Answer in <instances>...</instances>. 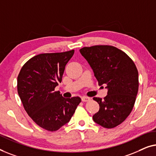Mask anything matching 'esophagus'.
<instances>
[{
  "label": "esophagus",
  "mask_w": 156,
  "mask_h": 156,
  "mask_svg": "<svg viewBox=\"0 0 156 156\" xmlns=\"http://www.w3.org/2000/svg\"><path fill=\"white\" fill-rule=\"evenodd\" d=\"M81 100H82L83 102H88L89 100H90V98L89 97H86V96H83L81 98Z\"/></svg>",
  "instance_id": "esophagus-1"
}]
</instances>
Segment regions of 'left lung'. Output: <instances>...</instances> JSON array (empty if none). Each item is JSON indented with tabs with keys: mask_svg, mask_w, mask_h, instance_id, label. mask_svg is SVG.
I'll return each instance as SVG.
<instances>
[{
	"mask_svg": "<svg viewBox=\"0 0 156 156\" xmlns=\"http://www.w3.org/2000/svg\"><path fill=\"white\" fill-rule=\"evenodd\" d=\"M80 54L93 70L98 85H106L104 99L93 98L100 109L93 115L94 122L107 129L116 127L130 115L139 90L138 70L130 57L109 45L83 47Z\"/></svg>",
	"mask_w": 156,
	"mask_h": 156,
	"instance_id": "left-lung-1",
	"label": "left lung"
}]
</instances>
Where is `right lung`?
<instances>
[{"mask_svg": "<svg viewBox=\"0 0 156 156\" xmlns=\"http://www.w3.org/2000/svg\"><path fill=\"white\" fill-rule=\"evenodd\" d=\"M74 50L41 54L26 62L17 76V93L24 108L41 128L55 131L71 119L79 97L64 98L54 89L62 80L65 66Z\"/></svg>", "mask_w": 156, "mask_h": 156, "instance_id": "right-lung-1", "label": "right lung"}]
</instances>
